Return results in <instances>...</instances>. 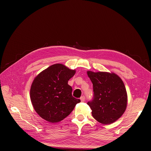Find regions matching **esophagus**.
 Here are the masks:
<instances>
[{
  "mask_svg": "<svg viewBox=\"0 0 151 151\" xmlns=\"http://www.w3.org/2000/svg\"><path fill=\"white\" fill-rule=\"evenodd\" d=\"M81 101H82V102H84V101H85V99H86V98H85V96H81Z\"/></svg>",
  "mask_w": 151,
  "mask_h": 151,
  "instance_id": "1",
  "label": "esophagus"
}]
</instances>
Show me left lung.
Returning <instances> with one entry per match:
<instances>
[{
  "mask_svg": "<svg viewBox=\"0 0 151 151\" xmlns=\"http://www.w3.org/2000/svg\"><path fill=\"white\" fill-rule=\"evenodd\" d=\"M93 86V99L88 102L93 116L104 125L117 120L125 112L127 95L122 80L115 74L88 72Z\"/></svg>",
  "mask_w": 151,
  "mask_h": 151,
  "instance_id": "obj_1",
  "label": "left lung"
}]
</instances>
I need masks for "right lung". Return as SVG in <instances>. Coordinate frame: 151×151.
I'll list each match as a JSON object with an SVG mask.
<instances>
[{
	"label": "right lung",
	"instance_id": "1",
	"mask_svg": "<svg viewBox=\"0 0 151 151\" xmlns=\"http://www.w3.org/2000/svg\"><path fill=\"white\" fill-rule=\"evenodd\" d=\"M76 71L62 64H54L38 75L31 87L30 97L38 115L51 123L60 122L74 109L79 99L72 96L68 81Z\"/></svg>",
	"mask_w": 151,
	"mask_h": 151
}]
</instances>
